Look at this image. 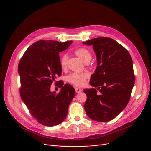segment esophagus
I'll list each match as a JSON object with an SVG mask.
<instances>
[{"label":"esophagus","mask_w":151,"mask_h":151,"mask_svg":"<svg viewBox=\"0 0 151 151\" xmlns=\"http://www.w3.org/2000/svg\"><path fill=\"white\" fill-rule=\"evenodd\" d=\"M75 90H76V92L77 93H80V92L82 91V90H81V88H78V87L76 88Z\"/></svg>","instance_id":"34e87169"}]
</instances>
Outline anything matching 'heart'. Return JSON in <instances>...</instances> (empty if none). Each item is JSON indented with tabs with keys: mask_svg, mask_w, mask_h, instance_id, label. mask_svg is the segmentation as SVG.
<instances>
[{
	"mask_svg": "<svg viewBox=\"0 0 151 151\" xmlns=\"http://www.w3.org/2000/svg\"><path fill=\"white\" fill-rule=\"evenodd\" d=\"M76 54L81 58L84 63L88 62L91 58L90 51L86 48L81 47L75 51ZM68 60L67 54H63L60 58V64L61 68L64 69L66 67ZM89 77V74L86 72L84 73H71L66 77L67 80L76 86H82L84 85L86 79Z\"/></svg>",
	"mask_w": 151,
	"mask_h": 151,
	"instance_id": "heart-1",
	"label": "heart"
}]
</instances>
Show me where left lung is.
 <instances>
[{
    "label": "left lung",
    "mask_w": 151,
    "mask_h": 151,
    "mask_svg": "<svg viewBox=\"0 0 151 151\" xmlns=\"http://www.w3.org/2000/svg\"><path fill=\"white\" fill-rule=\"evenodd\" d=\"M93 46L97 67L90 84L96 88L84 89V107L87 116L97 122H109L127 106L134 84L133 62L127 50L111 38L99 37L83 42Z\"/></svg>",
    "instance_id": "8db88e82"
}]
</instances>
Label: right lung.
<instances>
[{"label":"right lung","instance_id":"obj_1","mask_svg":"<svg viewBox=\"0 0 151 151\" xmlns=\"http://www.w3.org/2000/svg\"><path fill=\"white\" fill-rule=\"evenodd\" d=\"M72 42L37 41L27 49L19 63L21 97L32 117L42 125L54 126L63 122L75 96L74 87L69 84L64 85L61 80L55 82L61 91H51V85L62 73L59 52Z\"/></svg>","mask_w":151,"mask_h":151}]
</instances>
